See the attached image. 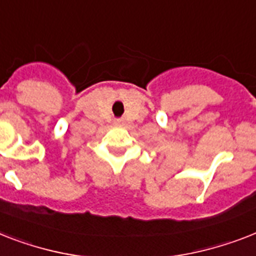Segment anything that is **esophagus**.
<instances>
[{"label":"esophagus","instance_id":"1","mask_svg":"<svg viewBox=\"0 0 256 256\" xmlns=\"http://www.w3.org/2000/svg\"><path fill=\"white\" fill-rule=\"evenodd\" d=\"M114 124L121 126V124H124V120H122V118H116V120H114Z\"/></svg>","mask_w":256,"mask_h":256}]
</instances>
